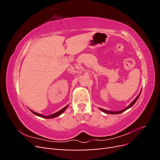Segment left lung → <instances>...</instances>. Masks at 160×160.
Wrapping results in <instances>:
<instances>
[{
  "instance_id": "obj_1",
  "label": "left lung",
  "mask_w": 160,
  "mask_h": 160,
  "mask_svg": "<svg viewBox=\"0 0 160 160\" xmlns=\"http://www.w3.org/2000/svg\"><path fill=\"white\" fill-rule=\"evenodd\" d=\"M140 94H141V91H140V93H139V94L137 96V98H135L132 103H131L128 107L126 108H125V109H122V110H121V111H108V110H106V109H102V108H99V109L101 110V111H102L103 112H104V113H108V114H119V113H123V111H126V110H128V109H129V108H131L132 107V106L135 104V103L137 101V100L138 99V98H139V95H140Z\"/></svg>"
}]
</instances>
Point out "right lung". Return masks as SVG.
I'll list each match as a JSON object with an SVG mask.
<instances>
[{
  "mask_svg": "<svg viewBox=\"0 0 160 160\" xmlns=\"http://www.w3.org/2000/svg\"><path fill=\"white\" fill-rule=\"evenodd\" d=\"M68 106H69V105H66L64 108H62V109L59 110V111H57V112H56V113H53V114H52V115H41V114H40V113H38L35 112V111H33L31 110L30 109H29L31 110V112H32L33 114H35V115L38 116V117H41V118H45V119H52V118H57V117H58V116H59L60 115H61V114H62V113H63L64 111L66 110V109H67V108H68Z\"/></svg>",
  "mask_w": 160,
  "mask_h": 160,
  "instance_id": "add662e5",
  "label": "right lung"
}]
</instances>
